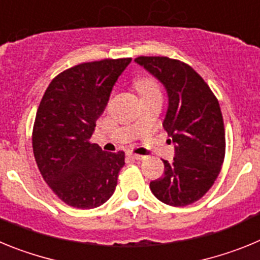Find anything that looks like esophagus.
Listing matches in <instances>:
<instances>
[{
    "instance_id": "34e87169",
    "label": "esophagus",
    "mask_w": 260,
    "mask_h": 260,
    "mask_svg": "<svg viewBox=\"0 0 260 260\" xmlns=\"http://www.w3.org/2000/svg\"><path fill=\"white\" fill-rule=\"evenodd\" d=\"M126 156H127L128 158H133V160H143L144 158V156L135 155V153H133V152H126Z\"/></svg>"
}]
</instances>
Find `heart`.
Returning a JSON list of instances; mask_svg holds the SVG:
<instances>
[{"instance_id":"b5f03b06","label":"heart","mask_w":260,"mask_h":260,"mask_svg":"<svg viewBox=\"0 0 260 260\" xmlns=\"http://www.w3.org/2000/svg\"><path fill=\"white\" fill-rule=\"evenodd\" d=\"M135 88L141 95L142 99L153 98V96H161L160 87L157 82L151 77H142L135 82Z\"/></svg>"}]
</instances>
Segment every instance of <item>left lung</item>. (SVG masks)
I'll return each mask as SVG.
<instances>
[{"label": "left lung", "instance_id": "8db88e82", "mask_svg": "<svg viewBox=\"0 0 260 260\" xmlns=\"http://www.w3.org/2000/svg\"><path fill=\"white\" fill-rule=\"evenodd\" d=\"M135 62L157 78L168 92L165 132L176 156L164 162V176L150 183L162 203L183 207L212 187L225 157V128L219 102L187 63L169 57L141 56Z\"/></svg>", "mask_w": 260, "mask_h": 260}]
</instances>
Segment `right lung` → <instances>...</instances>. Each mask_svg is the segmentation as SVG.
I'll list each match as a JSON object with an SVG mask.
<instances>
[{"label":"right lung","instance_id":"right-lung-1","mask_svg":"<svg viewBox=\"0 0 260 260\" xmlns=\"http://www.w3.org/2000/svg\"><path fill=\"white\" fill-rule=\"evenodd\" d=\"M132 58L84 62L50 82L36 112L32 148L41 176L68 206L89 210L113 195L125 152L91 143L96 121Z\"/></svg>","mask_w":260,"mask_h":260}]
</instances>
